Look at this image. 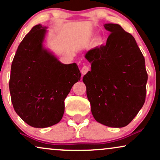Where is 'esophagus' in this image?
Instances as JSON below:
<instances>
[{
	"label": "esophagus",
	"instance_id": "34e87169",
	"mask_svg": "<svg viewBox=\"0 0 160 160\" xmlns=\"http://www.w3.org/2000/svg\"><path fill=\"white\" fill-rule=\"evenodd\" d=\"M89 71V68L88 67V66L84 65L83 67H82V68H81V74H82V75L86 74V73H87Z\"/></svg>",
	"mask_w": 160,
	"mask_h": 160
}]
</instances>
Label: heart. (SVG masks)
Wrapping results in <instances>:
<instances>
[{
  "label": "heart",
  "instance_id": "heart-1",
  "mask_svg": "<svg viewBox=\"0 0 160 160\" xmlns=\"http://www.w3.org/2000/svg\"><path fill=\"white\" fill-rule=\"evenodd\" d=\"M98 40H100V39H98Z\"/></svg>",
  "mask_w": 160,
  "mask_h": 160
}]
</instances>
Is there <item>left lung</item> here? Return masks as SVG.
<instances>
[{
  "mask_svg": "<svg viewBox=\"0 0 160 160\" xmlns=\"http://www.w3.org/2000/svg\"><path fill=\"white\" fill-rule=\"evenodd\" d=\"M104 27L111 34L106 45L86 53L91 71L82 81L95 120L109 127L122 128L144 105L148 74L133 36L117 24H104Z\"/></svg>",
  "mask_w": 160,
  "mask_h": 160,
  "instance_id": "obj_1",
  "label": "left lung"
}]
</instances>
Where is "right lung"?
Returning a JSON list of instances; mask_svg holds the SVG:
<instances>
[{"label": "right lung", "mask_w": 160, "mask_h": 160, "mask_svg": "<svg viewBox=\"0 0 160 160\" xmlns=\"http://www.w3.org/2000/svg\"><path fill=\"white\" fill-rule=\"evenodd\" d=\"M47 27L37 25L23 38L11 65V101L16 113L34 128L58 123L65 99L80 80L76 63H62L43 45Z\"/></svg>", "instance_id": "obj_1"}]
</instances>
